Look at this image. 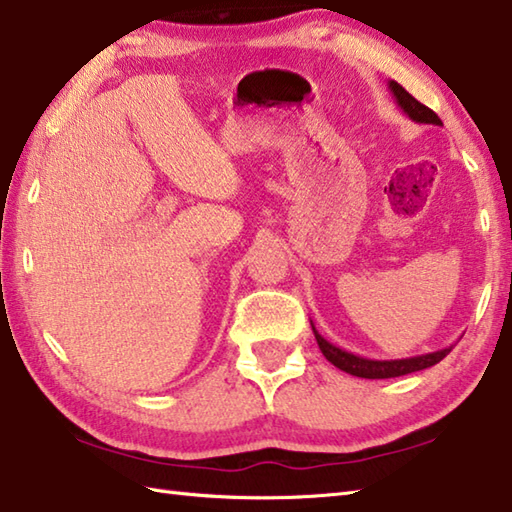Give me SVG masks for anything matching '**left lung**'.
I'll return each mask as SVG.
<instances>
[{
	"label": "left lung",
	"instance_id": "1",
	"mask_svg": "<svg viewBox=\"0 0 512 512\" xmlns=\"http://www.w3.org/2000/svg\"><path fill=\"white\" fill-rule=\"evenodd\" d=\"M388 88H390V93H393L397 106L402 108V113L413 119L415 124L442 126V119H439L428 106L417 102L413 95L406 93V88L393 82V79L388 82ZM310 326H313V322H310ZM313 333H315V339L319 344V350H322L330 364L337 366L339 370H344V373H348V375L364 377V379H388V377H402L408 373H417V370H424V368L439 364L450 353V350H453V346H448L442 350H435V353L404 357V359H368L362 355L348 353V350L326 342V339L317 333L315 326H313Z\"/></svg>",
	"mask_w": 512,
	"mask_h": 512
}]
</instances>
